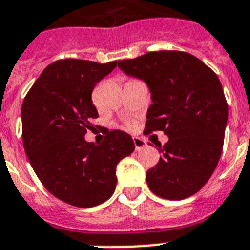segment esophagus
<instances>
[{"mask_svg": "<svg viewBox=\"0 0 250 250\" xmlns=\"http://www.w3.org/2000/svg\"><path fill=\"white\" fill-rule=\"evenodd\" d=\"M133 144H135L136 150H141V149L146 146V141L144 139H141V137H133Z\"/></svg>", "mask_w": 250, "mask_h": 250, "instance_id": "obj_1", "label": "esophagus"}]
</instances>
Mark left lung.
<instances>
[{"label":"left lung","instance_id":"left-lung-1","mask_svg":"<svg viewBox=\"0 0 250 250\" xmlns=\"http://www.w3.org/2000/svg\"><path fill=\"white\" fill-rule=\"evenodd\" d=\"M129 76L144 80L153 104L146 113L145 135L164 131L162 157L146 172L153 193L183 200L197 193L221 158L229 105L217 74L186 52H150L118 61Z\"/></svg>","mask_w":250,"mask_h":250}]
</instances>
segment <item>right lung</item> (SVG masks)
<instances>
[{
    "mask_svg": "<svg viewBox=\"0 0 250 250\" xmlns=\"http://www.w3.org/2000/svg\"><path fill=\"white\" fill-rule=\"evenodd\" d=\"M117 64L56 61L21 105V137L29 164L53 196L72 206L92 208L109 200L117 187V165L135 150L132 137L119 129L110 131L98 145L84 139L98 117L93 88Z\"/></svg>",
    "mask_w": 250,
    "mask_h": 250,
    "instance_id": "add662e5",
    "label": "right lung"
}]
</instances>
